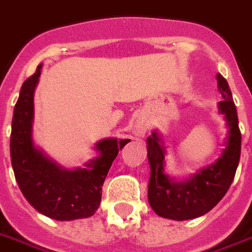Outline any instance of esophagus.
<instances>
[{
    "label": "esophagus",
    "instance_id": "obj_1",
    "mask_svg": "<svg viewBox=\"0 0 252 252\" xmlns=\"http://www.w3.org/2000/svg\"><path fill=\"white\" fill-rule=\"evenodd\" d=\"M134 129H136L137 134H145L147 130V126L145 124L144 122H137L136 126H134Z\"/></svg>",
    "mask_w": 252,
    "mask_h": 252
}]
</instances>
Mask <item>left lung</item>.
<instances>
[{
  "label": "left lung",
  "mask_w": 252,
  "mask_h": 252,
  "mask_svg": "<svg viewBox=\"0 0 252 252\" xmlns=\"http://www.w3.org/2000/svg\"><path fill=\"white\" fill-rule=\"evenodd\" d=\"M218 88L221 97L219 111L225 115L228 140L221 157L212 165L202 169L184 183H177L164 173L165 149L158 133L147 138V158L151 175L149 203L157 215L172 220H189L207 214L222 199L232 185L241 157V130L232 92L224 77L218 73Z\"/></svg>",
  "instance_id": "left-lung-1"
}]
</instances>
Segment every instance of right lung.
<instances>
[{
  "mask_svg": "<svg viewBox=\"0 0 252 252\" xmlns=\"http://www.w3.org/2000/svg\"><path fill=\"white\" fill-rule=\"evenodd\" d=\"M41 67L23 83L14 108L10 157L15 180L31 206L45 216L59 221L89 218L99 207L102 185L112 161L130 140L99 141L95 145L99 157L76 171L61 168L46 158L32 141L33 93Z\"/></svg>",
  "mask_w": 252,
  "mask_h": 252,
  "instance_id": "right-lung-1",
  "label": "right lung"
}]
</instances>
